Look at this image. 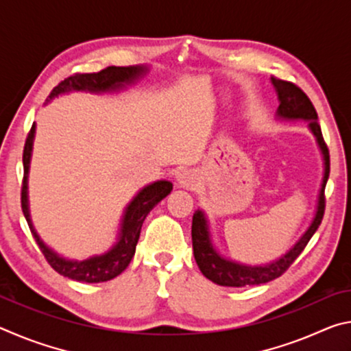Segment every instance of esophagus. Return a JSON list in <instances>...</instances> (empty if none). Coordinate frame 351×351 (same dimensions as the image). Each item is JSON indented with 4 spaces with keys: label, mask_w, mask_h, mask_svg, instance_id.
I'll return each instance as SVG.
<instances>
[{
    "label": "esophagus",
    "mask_w": 351,
    "mask_h": 351,
    "mask_svg": "<svg viewBox=\"0 0 351 351\" xmlns=\"http://www.w3.org/2000/svg\"><path fill=\"white\" fill-rule=\"evenodd\" d=\"M178 186L187 190H197L201 184V178L198 171L195 170H184L178 175Z\"/></svg>",
    "instance_id": "esophagus-1"
}]
</instances>
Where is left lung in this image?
<instances>
[{"instance_id":"left-lung-1","label":"left lung","mask_w":351,"mask_h":351,"mask_svg":"<svg viewBox=\"0 0 351 351\" xmlns=\"http://www.w3.org/2000/svg\"><path fill=\"white\" fill-rule=\"evenodd\" d=\"M271 83L278 99V108L276 111L277 119H282V121H305L308 123V130L317 142L320 154H322L324 176L317 193L316 212H314L308 229L282 257L272 260L269 263L246 265L224 257L217 251L212 241L209 219H207L204 210H195L192 219V245L195 260H197V265L199 271L203 272V276L213 283L221 285V287H252V285L268 283L280 277L293 265V261L299 257L300 252L304 251L306 243L310 241L320 223H322L325 210L324 192L330 176V153L324 142L320 125L317 123V112L306 94L299 86H295L294 83L278 80L276 77H271Z\"/></svg>"}]
</instances>
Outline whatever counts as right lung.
I'll use <instances>...</instances> for the list:
<instances>
[{
  "label": "right lung",
  "instance_id": "right-lung-1",
  "mask_svg": "<svg viewBox=\"0 0 351 351\" xmlns=\"http://www.w3.org/2000/svg\"><path fill=\"white\" fill-rule=\"evenodd\" d=\"M148 71H150L148 64H134V66H108L106 69L100 71V73L71 75L68 79L58 83L54 90L51 91V94L46 99V104L58 96H63V94L74 91H85L93 94L122 91L125 90L127 86L134 85V83L141 80L144 75H147ZM35 127L37 125H35L34 122L31 132L27 134L25 152H23L25 178H23L21 187V209L23 213H25L29 229H31L34 239L37 241L40 251L43 252L46 257L47 263H49L60 276L68 277L71 280L85 283L108 282L127 269V266L130 265V261H132L136 252V245H138L141 235L142 223H144L145 217L150 213L153 207L171 192L173 184L165 180L154 181L152 184H147L145 187H142L139 192L134 195L133 199L130 201L125 210L122 213L116 243L106 252L100 255H91V257H88L85 260L63 257V255L56 252L54 249H51L40 239V235L37 234V230H35L32 224L31 210H29L27 180L29 169H31Z\"/></svg>",
  "mask_w": 351,
  "mask_h": 351
}]
</instances>
